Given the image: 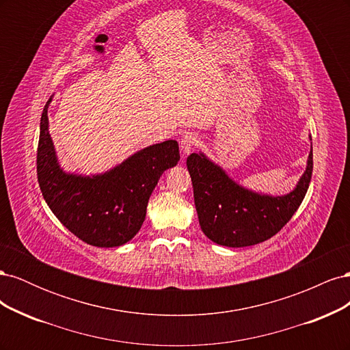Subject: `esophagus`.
<instances>
[{"instance_id":"1","label":"esophagus","mask_w":350,"mask_h":350,"mask_svg":"<svg viewBox=\"0 0 350 350\" xmlns=\"http://www.w3.org/2000/svg\"><path fill=\"white\" fill-rule=\"evenodd\" d=\"M197 143H198V139H197L196 134H193V133L185 134L183 139H181V152H183V156H188L189 153H191V150L197 146Z\"/></svg>"}]
</instances>
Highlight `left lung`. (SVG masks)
<instances>
[{"label":"left lung","mask_w":350,"mask_h":350,"mask_svg":"<svg viewBox=\"0 0 350 350\" xmlns=\"http://www.w3.org/2000/svg\"><path fill=\"white\" fill-rule=\"evenodd\" d=\"M187 167L204 235L224 247H250L276 235L301 206L311 183L312 146L305 172L292 191L284 196L251 191L201 152L187 157Z\"/></svg>","instance_id":"8db88e82"}]
</instances>
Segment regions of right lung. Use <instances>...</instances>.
I'll list each match as a JSON object with an SVG mask.
<instances>
[{
    "label": "right lung",
    "instance_id": "add662e5",
    "mask_svg": "<svg viewBox=\"0 0 350 350\" xmlns=\"http://www.w3.org/2000/svg\"><path fill=\"white\" fill-rule=\"evenodd\" d=\"M51 100L42 112L36 159L42 196L61 224L89 245H124L140 230L159 178L178 163V143L144 147L103 174H70L59 166L49 134Z\"/></svg>",
    "mask_w": 350,
    "mask_h": 350
}]
</instances>
